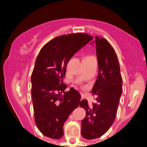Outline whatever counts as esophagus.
Segmentation results:
<instances>
[{
  "label": "esophagus",
  "mask_w": 147,
  "mask_h": 147,
  "mask_svg": "<svg viewBox=\"0 0 147 147\" xmlns=\"http://www.w3.org/2000/svg\"><path fill=\"white\" fill-rule=\"evenodd\" d=\"M84 95L83 94H81V99H84Z\"/></svg>",
  "instance_id": "esophagus-1"
}]
</instances>
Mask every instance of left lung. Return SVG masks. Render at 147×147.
<instances>
[{
	"mask_svg": "<svg viewBox=\"0 0 147 147\" xmlns=\"http://www.w3.org/2000/svg\"><path fill=\"white\" fill-rule=\"evenodd\" d=\"M93 42L96 44L99 72L92 92L97 95V102L89 105L87 100H82L80 103L86 111L81 134L87 139L102 137L110 128L115 119L122 92V79L115 50L101 37L96 36L94 42L90 44Z\"/></svg>",
	"mask_w": 147,
	"mask_h": 147,
	"instance_id": "8db88e82",
	"label": "left lung"
}]
</instances>
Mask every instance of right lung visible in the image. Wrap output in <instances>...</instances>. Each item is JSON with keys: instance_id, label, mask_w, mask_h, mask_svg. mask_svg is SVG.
I'll use <instances>...</instances> for the list:
<instances>
[{"instance_id": "right-lung-1", "label": "right lung", "mask_w": 147, "mask_h": 147, "mask_svg": "<svg viewBox=\"0 0 147 147\" xmlns=\"http://www.w3.org/2000/svg\"><path fill=\"white\" fill-rule=\"evenodd\" d=\"M93 39L84 32L56 37L40 51L31 76L34 117L43 135L51 139L63 136V125L79 106L78 91L63 83L67 64L75 53Z\"/></svg>"}]
</instances>
